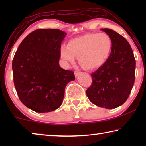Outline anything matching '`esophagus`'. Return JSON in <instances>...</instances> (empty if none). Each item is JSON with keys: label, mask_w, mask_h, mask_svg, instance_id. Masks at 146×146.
Masks as SVG:
<instances>
[{"label": "esophagus", "mask_w": 146, "mask_h": 146, "mask_svg": "<svg viewBox=\"0 0 146 146\" xmlns=\"http://www.w3.org/2000/svg\"><path fill=\"white\" fill-rule=\"evenodd\" d=\"M80 73V71H75V75L76 76H77Z\"/></svg>", "instance_id": "1"}]
</instances>
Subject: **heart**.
<instances>
[{
    "label": "heart",
    "mask_w": 146,
    "mask_h": 146,
    "mask_svg": "<svg viewBox=\"0 0 146 146\" xmlns=\"http://www.w3.org/2000/svg\"><path fill=\"white\" fill-rule=\"evenodd\" d=\"M113 48L111 38L108 34L88 33L73 38L67 46L60 48V55L66 64H74L76 57L87 70H95L103 66L110 58Z\"/></svg>",
    "instance_id": "obj_1"
}]
</instances>
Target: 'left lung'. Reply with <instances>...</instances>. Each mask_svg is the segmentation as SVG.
Wrapping results in <instances>:
<instances>
[{
    "mask_svg": "<svg viewBox=\"0 0 146 146\" xmlns=\"http://www.w3.org/2000/svg\"><path fill=\"white\" fill-rule=\"evenodd\" d=\"M101 30L111 38L112 51L104 65L91 75L92 84L86 95L94 104L114 109L129 97L135 82L136 62L126 39L113 29Z\"/></svg>",
    "mask_w": 146,
    "mask_h": 146,
    "instance_id": "left-lung-1",
    "label": "left lung"
}]
</instances>
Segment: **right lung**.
Masks as SVG:
<instances>
[{"mask_svg":"<svg viewBox=\"0 0 146 146\" xmlns=\"http://www.w3.org/2000/svg\"><path fill=\"white\" fill-rule=\"evenodd\" d=\"M66 33L38 29L22 41L12 62L13 82L20 100L37 113L56 110L62 102L66 86L75 79L72 71L59 66L60 48Z\"/></svg>","mask_w":146,"mask_h":146,"instance_id":"add662e5","label":"right lung"}]
</instances>
